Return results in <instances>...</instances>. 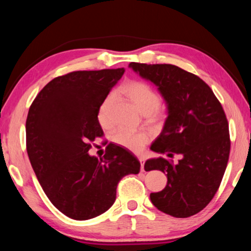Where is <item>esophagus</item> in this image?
<instances>
[{
	"mask_svg": "<svg viewBox=\"0 0 251 251\" xmlns=\"http://www.w3.org/2000/svg\"><path fill=\"white\" fill-rule=\"evenodd\" d=\"M138 160H139V163H141V169H142V171H144V163H145V157L139 156Z\"/></svg>",
	"mask_w": 251,
	"mask_h": 251,
	"instance_id": "obj_1",
	"label": "esophagus"
}]
</instances>
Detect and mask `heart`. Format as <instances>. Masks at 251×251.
Masks as SVG:
<instances>
[{
	"label": "heart",
	"mask_w": 251,
	"mask_h": 251,
	"mask_svg": "<svg viewBox=\"0 0 251 251\" xmlns=\"http://www.w3.org/2000/svg\"><path fill=\"white\" fill-rule=\"evenodd\" d=\"M120 92L127 100H129L139 113L146 115L150 121L158 122L165 116V107L160 105V96L151 85L141 80H130L123 85ZM113 104V97L107 96L101 101L97 110V121L104 128L112 125L110 108ZM112 141L122 147L134 152L143 151L150 141V135L145 131H133L126 128H120L114 131Z\"/></svg>",
	"instance_id": "b5f03b06"
}]
</instances>
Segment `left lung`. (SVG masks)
Wrapping results in <instances>:
<instances>
[{"label": "left lung", "instance_id": "8db88e82", "mask_svg": "<svg viewBox=\"0 0 251 251\" xmlns=\"http://www.w3.org/2000/svg\"><path fill=\"white\" fill-rule=\"evenodd\" d=\"M157 86L167 106L163 130L151 150L181 155L174 164L165 157L146 160V172L161 171L167 185L151 194L157 209L176 218L202 210L217 193L226 171L230 139L222 104L201 78L172 64L128 65Z\"/></svg>", "mask_w": 251, "mask_h": 251}]
</instances>
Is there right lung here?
<instances>
[{
	"mask_svg": "<svg viewBox=\"0 0 251 251\" xmlns=\"http://www.w3.org/2000/svg\"><path fill=\"white\" fill-rule=\"evenodd\" d=\"M125 69L77 71L46 84L29 107L26 151L50 202L67 217L87 220L108 210L123 177L138 174L141 163L115 144L101 158L91 143L103 136L97 110Z\"/></svg>",
	"mask_w": 251,
	"mask_h": 251,
	"instance_id": "obj_1",
	"label": "right lung"
}]
</instances>
